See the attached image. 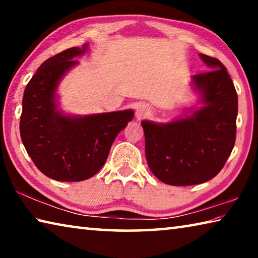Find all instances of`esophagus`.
I'll list each match as a JSON object with an SVG mask.
<instances>
[{"label":"esophagus","mask_w":258,"mask_h":258,"mask_svg":"<svg viewBox=\"0 0 258 258\" xmlns=\"http://www.w3.org/2000/svg\"><path fill=\"white\" fill-rule=\"evenodd\" d=\"M148 112V107L146 106V104H140V106H138V108H137V115H138V117H142V116H145L146 113Z\"/></svg>","instance_id":"obj_1"}]
</instances>
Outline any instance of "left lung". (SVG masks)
Instances as JSON below:
<instances>
[{
    "instance_id": "1",
    "label": "left lung",
    "mask_w": 258,
    "mask_h": 258,
    "mask_svg": "<svg viewBox=\"0 0 258 258\" xmlns=\"http://www.w3.org/2000/svg\"><path fill=\"white\" fill-rule=\"evenodd\" d=\"M200 58L212 71L192 77L204 106L167 124L141 121L147 163L169 185H194L212 180L228 160L235 142L238 95L220 60Z\"/></svg>"
}]
</instances>
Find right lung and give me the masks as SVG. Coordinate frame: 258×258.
Wrapping results in <instances>:
<instances>
[{
  "mask_svg": "<svg viewBox=\"0 0 258 258\" xmlns=\"http://www.w3.org/2000/svg\"><path fill=\"white\" fill-rule=\"evenodd\" d=\"M86 47H71L45 60L24 92L21 141L35 166L55 181L78 182L95 175L106 163L113 140L134 116L131 109L87 116H66L56 110L59 82Z\"/></svg>",
  "mask_w": 258,
  "mask_h": 258,
  "instance_id": "right-lung-1",
  "label": "right lung"
}]
</instances>
